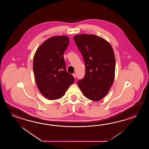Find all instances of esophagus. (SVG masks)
Instances as JSON below:
<instances>
[{"instance_id":"esophagus-1","label":"esophagus","mask_w":149,"mask_h":149,"mask_svg":"<svg viewBox=\"0 0 149 149\" xmlns=\"http://www.w3.org/2000/svg\"><path fill=\"white\" fill-rule=\"evenodd\" d=\"M72 75H73V77H74V78H76V73H73V74H72Z\"/></svg>"}]
</instances>
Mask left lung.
Here are the masks:
<instances>
[{"label": "left lung", "mask_w": 149, "mask_h": 149, "mask_svg": "<svg viewBox=\"0 0 149 149\" xmlns=\"http://www.w3.org/2000/svg\"><path fill=\"white\" fill-rule=\"evenodd\" d=\"M73 39L85 64V74L78 85L87 98L98 101L107 95L114 80L113 49L104 39L96 35H76Z\"/></svg>", "instance_id": "left-lung-1"}]
</instances>
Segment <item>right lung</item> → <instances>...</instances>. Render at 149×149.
Wrapping results in <instances>:
<instances>
[{
	"mask_svg": "<svg viewBox=\"0 0 149 149\" xmlns=\"http://www.w3.org/2000/svg\"><path fill=\"white\" fill-rule=\"evenodd\" d=\"M69 43L65 36L48 39L39 47L33 58V69L38 89L51 100L61 98L74 81L66 71L64 53Z\"/></svg>",
	"mask_w": 149,
	"mask_h": 149,
	"instance_id": "1",
	"label": "right lung"
}]
</instances>
